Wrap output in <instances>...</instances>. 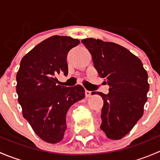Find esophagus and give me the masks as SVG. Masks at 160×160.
I'll return each mask as SVG.
<instances>
[{
  "mask_svg": "<svg viewBox=\"0 0 160 160\" xmlns=\"http://www.w3.org/2000/svg\"><path fill=\"white\" fill-rule=\"evenodd\" d=\"M85 96L87 98H89V97H91V91H89V90H85Z\"/></svg>",
  "mask_w": 160,
  "mask_h": 160,
  "instance_id": "1",
  "label": "esophagus"
}]
</instances>
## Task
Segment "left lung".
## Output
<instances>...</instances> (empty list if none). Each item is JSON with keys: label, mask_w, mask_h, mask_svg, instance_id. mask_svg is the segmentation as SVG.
Here are the masks:
<instances>
[{"label": "left lung", "mask_w": 160, "mask_h": 160, "mask_svg": "<svg viewBox=\"0 0 160 160\" xmlns=\"http://www.w3.org/2000/svg\"><path fill=\"white\" fill-rule=\"evenodd\" d=\"M82 43L92 56L93 67L109 86L108 94L93 92L104 101L101 129L111 139H120L143 114L149 90L148 73L137 56L116 43L85 38Z\"/></svg>", "instance_id": "1"}]
</instances>
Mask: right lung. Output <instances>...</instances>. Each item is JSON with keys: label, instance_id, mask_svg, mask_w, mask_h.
Here are the masks:
<instances>
[{"label": "right lung", "instance_id": "obj_1", "mask_svg": "<svg viewBox=\"0 0 160 160\" xmlns=\"http://www.w3.org/2000/svg\"><path fill=\"white\" fill-rule=\"evenodd\" d=\"M80 41L54 35L44 40L22 58L16 76V91L22 113L43 141L57 143L67 129V111L85 97L80 85H57V74L68 73L67 57Z\"/></svg>", "mask_w": 160, "mask_h": 160}]
</instances>
